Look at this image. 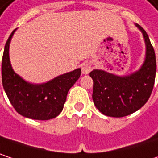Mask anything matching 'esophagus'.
Instances as JSON below:
<instances>
[{"label":"esophagus","mask_w":158,"mask_h":158,"mask_svg":"<svg viewBox=\"0 0 158 158\" xmlns=\"http://www.w3.org/2000/svg\"><path fill=\"white\" fill-rule=\"evenodd\" d=\"M92 67L89 63H84L81 65V71H82V74H89L91 70Z\"/></svg>","instance_id":"34e87169"}]
</instances>
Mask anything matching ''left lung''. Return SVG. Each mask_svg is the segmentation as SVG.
<instances>
[{
	"label": "left lung",
	"instance_id": "left-lung-1",
	"mask_svg": "<svg viewBox=\"0 0 158 158\" xmlns=\"http://www.w3.org/2000/svg\"><path fill=\"white\" fill-rule=\"evenodd\" d=\"M145 43V58L140 69L126 76H117L102 69H93L92 100L96 108L110 117H124L138 110L148 101L155 83L156 61L146 32L139 24Z\"/></svg>",
	"mask_w": 158,
	"mask_h": 158
}]
</instances>
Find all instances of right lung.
Wrapping results in <instances>:
<instances>
[{
  "mask_svg": "<svg viewBox=\"0 0 158 158\" xmlns=\"http://www.w3.org/2000/svg\"><path fill=\"white\" fill-rule=\"evenodd\" d=\"M16 29L8 38L2 56V79L5 93L15 110L26 118L50 120L63 110L69 89L81 74V69L59 75L46 83L33 84L16 74L12 68L9 48Z\"/></svg>",
  "mask_w": 158,
  "mask_h": 158,
  "instance_id": "obj_1",
  "label": "right lung"
}]
</instances>
